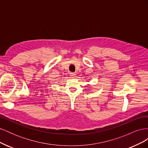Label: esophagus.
I'll return each mask as SVG.
<instances>
[{"mask_svg": "<svg viewBox=\"0 0 148 148\" xmlns=\"http://www.w3.org/2000/svg\"><path fill=\"white\" fill-rule=\"evenodd\" d=\"M70 77H71V78H74V77H75L76 74L74 73H70Z\"/></svg>", "mask_w": 148, "mask_h": 148, "instance_id": "esophagus-1", "label": "esophagus"}]
</instances>
